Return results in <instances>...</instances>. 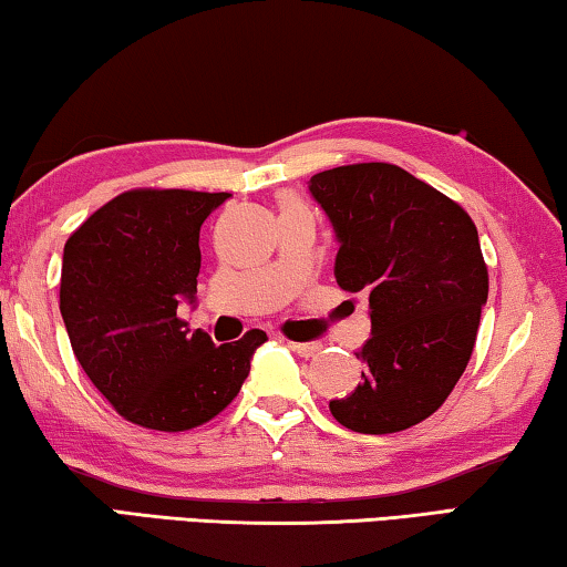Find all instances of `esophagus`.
<instances>
[{"instance_id": "1", "label": "esophagus", "mask_w": 567, "mask_h": 567, "mask_svg": "<svg viewBox=\"0 0 567 567\" xmlns=\"http://www.w3.org/2000/svg\"><path fill=\"white\" fill-rule=\"evenodd\" d=\"M291 351H296L299 357H317L321 351L319 341H289Z\"/></svg>"}]
</instances>
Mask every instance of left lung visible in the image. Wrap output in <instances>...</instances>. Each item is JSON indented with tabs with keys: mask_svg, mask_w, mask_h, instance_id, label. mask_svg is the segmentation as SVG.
<instances>
[{
	"mask_svg": "<svg viewBox=\"0 0 567 567\" xmlns=\"http://www.w3.org/2000/svg\"><path fill=\"white\" fill-rule=\"evenodd\" d=\"M309 193L339 240L333 276L367 293L371 337L357 351L361 384L331 399L351 432L389 434L437 412L472 357L487 266L457 203L389 163L317 173Z\"/></svg>",
	"mask_w": 567,
	"mask_h": 567,
	"instance_id": "left-lung-1",
	"label": "left lung"
}]
</instances>
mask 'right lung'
I'll return each instance as SVG.
<instances>
[{
	"instance_id": "add662e5",
	"label": "right lung",
	"mask_w": 567,
	"mask_h": 567,
	"mask_svg": "<svg viewBox=\"0 0 567 567\" xmlns=\"http://www.w3.org/2000/svg\"><path fill=\"white\" fill-rule=\"evenodd\" d=\"M230 193H120L64 244L60 313L90 382L127 422L185 432L234 402L266 331L230 344L178 319L196 303L200 226Z\"/></svg>"
}]
</instances>
